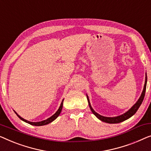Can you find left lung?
<instances>
[{
  "label": "left lung",
  "mask_w": 151,
  "mask_h": 151,
  "mask_svg": "<svg viewBox=\"0 0 151 151\" xmlns=\"http://www.w3.org/2000/svg\"><path fill=\"white\" fill-rule=\"evenodd\" d=\"M146 83H147V76H146V75L145 83H144V89H143V91H142L141 96H140L139 99H138V101L136 102V103H135V105H133V107L129 110L128 111H127L126 113L122 114V115L118 116H116V117H105V116L100 115V114L96 113V112L92 109V106H91V105H90V101H89V98L88 96V95H87V99H88V101L89 107H90L91 111H92V113L94 114V115L99 119V120L103 121V122H105L106 123H109V124H116V123H120L121 122H123V121L127 120V119H129V118H131V116L134 115V114L136 113L137 109H139V106L141 105L142 101H143L144 96H145L146 88Z\"/></svg>",
  "instance_id": "8db88e82"
}]
</instances>
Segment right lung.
Here are the masks:
<instances>
[{
  "mask_svg": "<svg viewBox=\"0 0 151 151\" xmlns=\"http://www.w3.org/2000/svg\"><path fill=\"white\" fill-rule=\"evenodd\" d=\"M63 99L62 102H61V105H60V107H59L58 110H57V111H56V113H55V114H54V115H52V116H51V117L48 118V119H46V120H43V121H41V122H30V121H28V120H25V119H24V118H22V117H20V116H19L18 114H17L16 112L15 111H14V112H15V113H16V115L18 116L19 118L21 119V120H23V121H24V122H25L29 123V124H31V125H33V126H43V125H46V124H49V123L52 122V121L55 120V119H56L57 117H58V116H59V114H60V113H61V109H62V107H63Z\"/></svg>",
  "mask_w": 151,
  "mask_h": 151,
  "instance_id": "right-lung-1",
  "label": "right lung"
}]
</instances>
